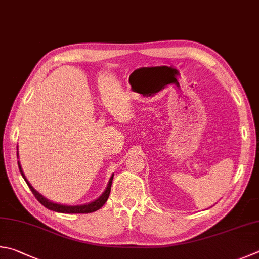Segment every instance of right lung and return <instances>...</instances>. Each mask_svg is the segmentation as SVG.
Wrapping results in <instances>:
<instances>
[{"label": "right lung", "instance_id": "1", "mask_svg": "<svg viewBox=\"0 0 259 259\" xmlns=\"http://www.w3.org/2000/svg\"><path fill=\"white\" fill-rule=\"evenodd\" d=\"M18 165H19V170H20V172H21V175H22L23 179L26 180V183H27V185L29 186V188H30L32 194L35 195V197L38 199L39 203H40L41 205L45 206L46 208L52 209V211L60 212V213H70V214H72V213H82V214H84V213H91V212L98 211V209H99L101 206H104V204L107 202V199H108V197H109L110 187H111V183H113L114 175L111 176V178H110L109 183H108V186H107V188H106V190H105V193L102 194L98 199H96L95 202H91V203H89V204H87V205L67 206V205H61V204H56V203L50 202V201H48V199H46L45 197H44L42 195L39 194V193L37 192V190L33 189V187L31 186V185L29 184V182H28L27 178H26V176L23 175V171H22V169H21L20 163H19V161H18Z\"/></svg>", "mask_w": 259, "mask_h": 259}]
</instances>
